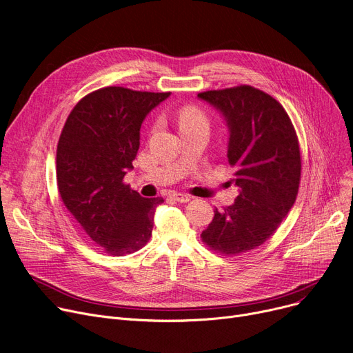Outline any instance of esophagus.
I'll use <instances>...</instances> for the list:
<instances>
[{
    "label": "esophagus",
    "mask_w": 353,
    "mask_h": 353,
    "mask_svg": "<svg viewBox=\"0 0 353 353\" xmlns=\"http://www.w3.org/2000/svg\"><path fill=\"white\" fill-rule=\"evenodd\" d=\"M171 196H172L175 201H178V203H188V201L191 199L190 195L181 194V192H174V194H171Z\"/></svg>",
    "instance_id": "esophagus-1"
}]
</instances>
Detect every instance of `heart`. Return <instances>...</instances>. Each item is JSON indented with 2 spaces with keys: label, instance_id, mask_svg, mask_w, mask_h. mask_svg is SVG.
Here are the masks:
<instances>
[{
  "label": "heart",
  "instance_id": "heart-1",
  "mask_svg": "<svg viewBox=\"0 0 353 353\" xmlns=\"http://www.w3.org/2000/svg\"><path fill=\"white\" fill-rule=\"evenodd\" d=\"M178 123L179 129H187L194 126H207V117L204 112L198 109L196 106H185L178 112Z\"/></svg>",
  "mask_w": 353,
  "mask_h": 353
}]
</instances>
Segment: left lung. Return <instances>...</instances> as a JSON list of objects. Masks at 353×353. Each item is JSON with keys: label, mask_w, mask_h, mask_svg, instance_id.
<instances>
[{"label": "left lung", "mask_w": 353, "mask_h": 353, "mask_svg": "<svg viewBox=\"0 0 353 353\" xmlns=\"http://www.w3.org/2000/svg\"><path fill=\"white\" fill-rule=\"evenodd\" d=\"M228 128L234 204L218 211L203 231V241L225 256L247 253L270 239L292 210L300 183L296 130L283 106L256 88L237 86L198 93Z\"/></svg>", "instance_id": "8db88e82"}]
</instances>
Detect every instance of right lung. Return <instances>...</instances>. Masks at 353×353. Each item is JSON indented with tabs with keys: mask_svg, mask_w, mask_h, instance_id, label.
Here are the masks:
<instances>
[{
	"mask_svg": "<svg viewBox=\"0 0 353 353\" xmlns=\"http://www.w3.org/2000/svg\"><path fill=\"white\" fill-rule=\"evenodd\" d=\"M168 93L103 88L70 112L57 145V187L65 208L108 254L143 247L162 198H143L123 183L133 170L148 113Z\"/></svg>",
	"mask_w": 353,
	"mask_h": 353,
	"instance_id": "obj_1",
	"label": "right lung"
}]
</instances>
